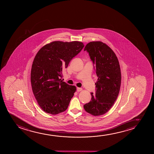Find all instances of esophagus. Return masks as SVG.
Returning <instances> with one entry per match:
<instances>
[{
	"label": "esophagus",
	"mask_w": 154,
	"mask_h": 154,
	"mask_svg": "<svg viewBox=\"0 0 154 154\" xmlns=\"http://www.w3.org/2000/svg\"><path fill=\"white\" fill-rule=\"evenodd\" d=\"M82 90V88H79V87L77 88V92H80V91H81Z\"/></svg>",
	"instance_id": "1"
}]
</instances>
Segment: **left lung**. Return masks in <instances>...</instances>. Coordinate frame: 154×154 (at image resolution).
Here are the masks:
<instances>
[{
	"instance_id": "1",
	"label": "left lung",
	"mask_w": 154,
	"mask_h": 154,
	"mask_svg": "<svg viewBox=\"0 0 154 154\" xmlns=\"http://www.w3.org/2000/svg\"><path fill=\"white\" fill-rule=\"evenodd\" d=\"M84 51L89 53L95 65L98 79L96 94L91 93V101L84 108L89 114L100 116L109 110L118 97L122 80L120 65L113 51L101 42H89Z\"/></svg>"
}]
</instances>
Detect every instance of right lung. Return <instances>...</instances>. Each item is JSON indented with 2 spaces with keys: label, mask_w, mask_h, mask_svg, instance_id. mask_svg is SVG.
Returning <instances> with one entry per match:
<instances>
[{
  "label": "right lung",
  "mask_w": 154,
  "mask_h": 154,
  "mask_svg": "<svg viewBox=\"0 0 154 154\" xmlns=\"http://www.w3.org/2000/svg\"><path fill=\"white\" fill-rule=\"evenodd\" d=\"M82 42L55 41L42 47L32 65L30 81L38 105L51 115L67 109L76 87L61 80L62 72L84 48Z\"/></svg>",
  "instance_id": "1"
}]
</instances>
